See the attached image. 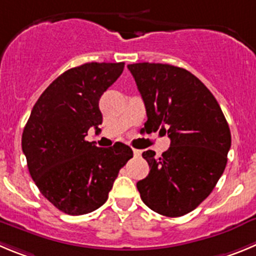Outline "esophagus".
<instances>
[{"label": "esophagus", "mask_w": 256, "mask_h": 256, "mask_svg": "<svg viewBox=\"0 0 256 256\" xmlns=\"http://www.w3.org/2000/svg\"><path fill=\"white\" fill-rule=\"evenodd\" d=\"M132 152H134V155H135V156H140V155H142V150H139V149H132Z\"/></svg>", "instance_id": "1"}]
</instances>
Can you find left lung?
Segmentation results:
<instances>
[{"label": "left lung", "instance_id": "left-lung-1", "mask_svg": "<svg viewBox=\"0 0 256 256\" xmlns=\"http://www.w3.org/2000/svg\"><path fill=\"white\" fill-rule=\"evenodd\" d=\"M146 108L145 126L168 132L162 156L146 150L148 176L136 183L142 202L168 217L198 207L214 190L228 163L231 132L218 102L190 72L160 63L128 64Z\"/></svg>", "mask_w": 256, "mask_h": 256}]
</instances>
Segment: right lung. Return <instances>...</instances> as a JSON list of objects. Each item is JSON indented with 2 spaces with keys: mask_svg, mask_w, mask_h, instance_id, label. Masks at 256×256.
Wrapping results in <instances>:
<instances>
[{
  "mask_svg": "<svg viewBox=\"0 0 256 256\" xmlns=\"http://www.w3.org/2000/svg\"><path fill=\"white\" fill-rule=\"evenodd\" d=\"M125 63H86L60 74L42 92L22 132V152L42 194L73 216L100 208L120 169L132 158L130 146L116 142L97 148L84 139L98 128V102Z\"/></svg>",
  "mask_w": 256,
  "mask_h": 256,
  "instance_id": "right-lung-1",
  "label": "right lung"
}]
</instances>
